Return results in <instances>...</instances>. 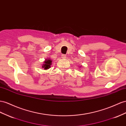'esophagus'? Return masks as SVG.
Masks as SVG:
<instances>
[{"label":"esophagus","instance_id":"obj_1","mask_svg":"<svg viewBox=\"0 0 126 126\" xmlns=\"http://www.w3.org/2000/svg\"><path fill=\"white\" fill-rule=\"evenodd\" d=\"M62 58L63 59H65V58H66V55H62Z\"/></svg>","mask_w":126,"mask_h":126}]
</instances>
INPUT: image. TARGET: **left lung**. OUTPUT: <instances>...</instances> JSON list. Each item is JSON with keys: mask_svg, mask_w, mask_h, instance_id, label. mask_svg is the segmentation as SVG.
<instances>
[{"mask_svg": "<svg viewBox=\"0 0 126 126\" xmlns=\"http://www.w3.org/2000/svg\"><path fill=\"white\" fill-rule=\"evenodd\" d=\"M79 67H81V66H79Z\"/></svg>", "mask_w": 126, "mask_h": 126, "instance_id": "8db88e82", "label": "left lung"}]
</instances>
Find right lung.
I'll list each match as a JSON object with an SVG mask.
<instances>
[{
  "mask_svg": "<svg viewBox=\"0 0 126 126\" xmlns=\"http://www.w3.org/2000/svg\"><path fill=\"white\" fill-rule=\"evenodd\" d=\"M52 64V60H51L50 58L46 59L43 63L42 64V68H44L45 70H47L49 69L51 67V65Z\"/></svg>",
  "mask_w": 126,
  "mask_h": 126,
  "instance_id": "obj_1",
  "label": "right lung"
}]
</instances>
